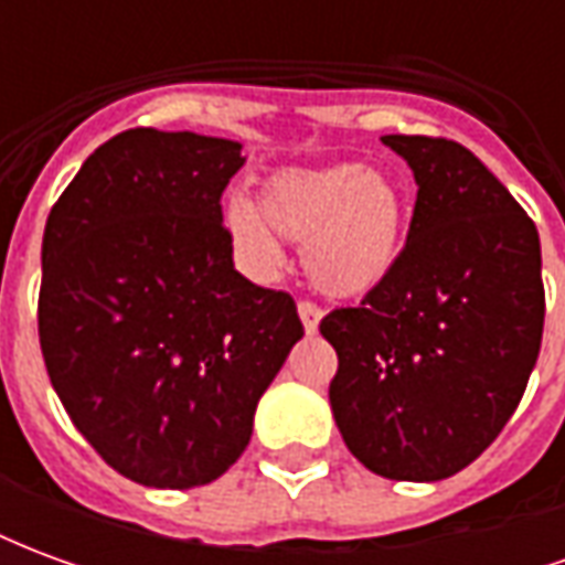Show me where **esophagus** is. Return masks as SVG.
<instances>
[{"label": "esophagus", "instance_id": "obj_1", "mask_svg": "<svg viewBox=\"0 0 565 565\" xmlns=\"http://www.w3.org/2000/svg\"><path fill=\"white\" fill-rule=\"evenodd\" d=\"M299 318H302V327H306V332L311 335V332H318V323L320 318H323V311H320L318 302H311V299H302L299 302Z\"/></svg>", "mask_w": 565, "mask_h": 565}]
</instances>
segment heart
I'll list each match as a JSON object with an SVG mask.
<instances>
[{
    "mask_svg": "<svg viewBox=\"0 0 565 565\" xmlns=\"http://www.w3.org/2000/svg\"><path fill=\"white\" fill-rule=\"evenodd\" d=\"M226 233L242 257L271 269L278 239L302 245L311 284L330 296H363L379 287L405 242V196L391 174L335 162L323 169H284L259 186V209L233 199Z\"/></svg>",
    "mask_w": 565,
    "mask_h": 565,
    "instance_id": "b5f03b06",
    "label": "heart"
}]
</instances>
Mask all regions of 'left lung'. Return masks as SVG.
I'll list each match as a JSON object with an SVG mask.
<instances>
[{"label":"left lung","mask_w":565,"mask_h":565,"mask_svg":"<svg viewBox=\"0 0 565 565\" xmlns=\"http://www.w3.org/2000/svg\"><path fill=\"white\" fill-rule=\"evenodd\" d=\"M417 181L408 238L356 308L320 320L330 405L369 472L441 481L481 457L521 403L545 327L535 223L472 150L384 136Z\"/></svg>","instance_id":"8db88e82"}]
</instances>
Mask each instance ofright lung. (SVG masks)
Returning a JSON list of instances; mask_svg holds the SVG:
<instances>
[{
  "label": "right lung",
  "mask_w": 565,
  "mask_h": 565,
  "mask_svg": "<svg viewBox=\"0 0 565 565\" xmlns=\"http://www.w3.org/2000/svg\"><path fill=\"white\" fill-rule=\"evenodd\" d=\"M242 166L238 141L127 129L47 214L44 366L81 436L136 484L221 478L306 335L294 296L233 266L221 196Z\"/></svg>",
  "instance_id": "right-lung-1"
}]
</instances>
